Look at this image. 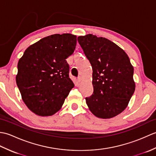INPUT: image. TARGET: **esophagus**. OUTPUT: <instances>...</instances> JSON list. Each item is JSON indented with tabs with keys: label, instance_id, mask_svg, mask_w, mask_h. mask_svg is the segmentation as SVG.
Masks as SVG:
<instances>
[{
	"label": "esophagus",
	"instance_id": "34e87169",
	"mask_svg": "<svg viewBox=\"0 0 156 156\" xmlns=\"http://www.w3.org/2000/svg\"><path fill=\"white\" fill-rule=\"evenodd\" d=\"M81 80H82L81 77H80V76H79V77L78 78V79H77V82H78V83H80V82H81Z\"/></svg>",
	"mask_w": 156,
	"mask_h": 156
}]
</instances>
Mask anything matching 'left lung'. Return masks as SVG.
<instances>
[{"instance_id": "left-lung-1", "label": "left lung", "mask_w": 156, "mask_h": 156, "mask_svg": "<svg viewBox=\"0 0 156 156\" xmlns=\"http://www.w3.org/2000/svg\"><path fill=\"white\" fill-rule=\"evenodd\" d=\"M92 68L93 93L86 98L92 113L110 119L123 111L133 94V67L127 54L115 43L92 34L78 37Z\"/></svg>"}]
</instances>
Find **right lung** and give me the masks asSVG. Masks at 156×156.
<instances>
[{"instance_id": "1", "label": "right lung", "mask_w": 156, "mask_h": 156, "mask_svg": "<svg viewBox=\"0 0 156 156\" xmlns=\"http://www.w3.org/2000/svg\"><path fill=\"white\" fill-rule=\"evenodd\" d=\"M76 37L71 34L48 36L29 46L19 59L16 85L23 102L37 115H54L74 88L66 59L75 50Z\"/></svg>"}]
</instances>
